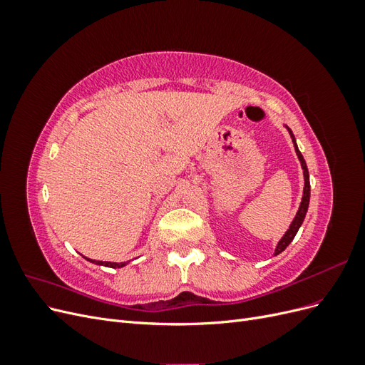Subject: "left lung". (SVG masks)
I'll return each instance as SVG.
<instances>
[{
    "instance_id": "obj_1",
    "label": "left lung",
    "mask_w": 365,
    "mask_h": 365,
    "mask_svg": "<svg viewBox=\"0 0 365 365\" xmlns=\"http://www.w3.org/2000/svg\"><path fill=\"white\" fill-rule=\"evenodd\" d=\"M288 130H289L291 138H292V143H294V148H295V152H297V157H298V160H300V163H302V168H303V175H304V190H303V197H302L300 208H298V212H297V215H295V217H294V220H292V224L289 225V230L286 231L284 236L280 239L277 248H275V252H274L275 256H277V254H280L282 251H284V250H286V247H288V245L291 244V242L294 240V237H295V235H297L298 228H300V227H302V224H303L304 216H306V212H307V207H309V197H311V182H309V172H307L306 161H304V158H303V155H302V152L298 150V148H297L295 137H294V134H292L289 128H288Z\"/></svg>"
}]
</instances>
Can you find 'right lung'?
<instances>
[{
	"label": "right lung",
	"mask_w": 365,
	"mask_h": 365,
	"mask_svg": "<svg viewBox=\"0 0 365 365\" xmlns=\"http://www.w3.org/2000/svg\"><path fill=\"white\" fill-rule=\"evenodd\" d=\"M86 260H90L96 264H105V267H111V268H121V267H125V264H126L125 262L123 263H115V262H98V260H91V259H86Z\"/></svg>",
	"instance_id": "obj_1"
}]
</instances>
